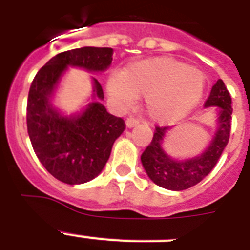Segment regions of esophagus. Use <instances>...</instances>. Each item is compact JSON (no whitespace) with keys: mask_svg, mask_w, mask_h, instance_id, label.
<instances>
[{"mask_svg":"<svg viewBox=\"0 0 250 250\" xmlns=\"http://www.w3.org/2000/svg\"><path fill=\"white\" fill-rule=\"evenodd\" d=\"M138 123H140V122H138V119L132 118V117H129V118L125 119V127H127V128L136 127V125H137Z\"/></svg>","mask_w":250,"mask_h":250,"instance_id":"1","label":"esophagus"}]
</instances>
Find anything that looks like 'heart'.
<instances>
[{
    "label": "heart",
    "instance_id": "1",
    "mask_svg": "<svg viewBox=\"0 0 250 250\" xmlns=\"http://www.w3.org/2000/svg\"><path fill=\"white\" fill-rule=\"evenodd\" d=\"M205 88V75L180 60L161 56L133 62L113 74L107 90L119 107L133 105L145 94V108L152 121L175 122L196 107Z\"/></svg>",
    "mask_w": 250,
    "mask_h": 250
}]
</instances>
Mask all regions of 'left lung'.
Instances as JSON below:
<instances>
[{
  "instance_id": "1",
  "label": "left lung",
  "mask_w": 250,
  "mask_h": 250,
  "mask_svg": "<svg viewBox=\"0 0 250 250\" xmlns=\"http://www.w3.org/2000/svg\"><path fill=\"white\" fill-rule=\"evenodd\" d=\"M205 108H214L216 113L215 132L201 153L188 158L171 157L164 148V142L171 127H157L152 142L141 156L147 176L156 185L172 191H181L196 185L211 172L230 136L231 98L224 82L219 79L211 88Z\"/></svg>"
}]
</instances>
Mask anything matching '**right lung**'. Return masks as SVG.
Returning a JSON list of instances; mask_svg holds the SVG:
<instances>
[{
  "mask_svg": "<svg viewBox=\"0 0 250 250\" xmlns=\"http://www.w3.org/2000/svg\"><path fill=\"white\" fill-rule=\"evenodd\" d=\"M112 55L110 47L92 46L60 53L38 71L30 86L26 119L32 148L49 173L64 184L80 185L98 176L125 125L101 103L103 89L94 77L90 102L79 112L65 114L56 107V90L69 68L103 73Z\"/></svg>",
  "mask_w": 250,
  "mask_h": 250,
  "instance_id": "obj_1",
  "label": "right lung"
}]
</instances>
